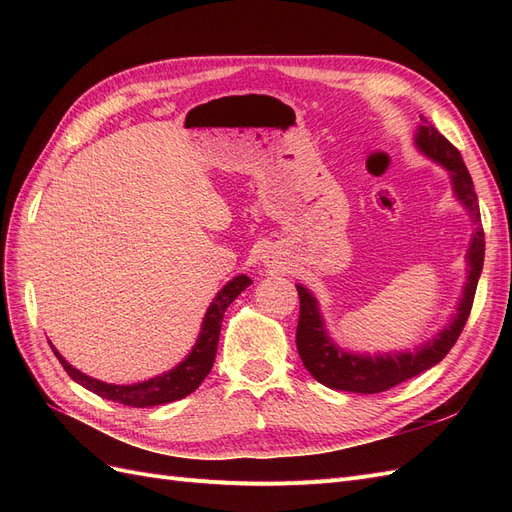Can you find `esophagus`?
<instances>
[{
    "label": "esophagus",
    "mask_w": 512,
    "mask_h": 512,
    "mask_svg": "<svg viewBox=\"0 0 512 512\" xmlns=\"http://www.w3.org/2000/svg\"><path fill=\"white\" fill-rule=\"evenodd\" d=\"M260 262L265 267H269V269H284V256H282V250H277L275 245H269V247H265V250H262V254H260Z\"/></svg>",
    "instance_id": "esophagus-1"
}]
</instances>
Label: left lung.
I'll use <instances>...</instances> for the list:
<instances>
[{
  "instance_id": "1",
  "label": "left lung",
  "mask_w": 512,
  "mask_h": 512,
  "mask_svg": "<svg viewBox=\"0 0 512 512\" xmlns=\"http://www.w3.org/2000/svg\"><path fill=\"white\" fill-rule=\"evenodd\" d=\"M414 145L425 158L440 164L448 177H451L453 194L459 203L470 213L474 226L472 241L466 254L468 277L466 286L461 290V299L457 303L455 314L444 327L427 339L425 344H418L412 350H389V352H350L337 346L324 327V318L320 314L318 299L309 288L297 284L301 312L297 327V350L305 369L320 384L329 386L333 391L348 393H382L393 389L395 384L406 382L418 374H423L429 367L438 365L448 354L466 327L474 292L478 286L480 271L485 260V232L480 224L478 198L474 192V183L468 173L466 164L461 160V153L446 141V138L423 119V126L416 128Z\"/></svg>"
}]
</instances>
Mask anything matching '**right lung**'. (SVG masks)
<instances>
[{"label":"right lung","mask_w":512,"mask_h":512,"mask_svg":"<svg viewBox=\"0 0 512 512\" xmlns=\"http://www.w3.org/2000/svg\"><path fill=\"white\" fill-rule=\"evenodd\" d=\"M250 284L252 280L247 275L232 277V280L218 294H215L211 305L207 307L203 324H200V333L196 337V344L192 346L188 356H185V359L177 363L173 369H168L164 374L153 376L143 382L108 384V382L96 380L83 374V371H79L76 367H72L53 346L51 348L59 359V363L68 371V376L74 382L85 386V389L91 393H96L104 399L117 401V404H123V406H132V408L170 404V401H177L194 393L200 386V382L207 378L215 361V352H218L220 329H222V318H224L226 307L235 301Z\"/></svg>","instance_id":"right-lung-1"}]
</instances>
